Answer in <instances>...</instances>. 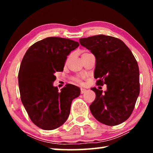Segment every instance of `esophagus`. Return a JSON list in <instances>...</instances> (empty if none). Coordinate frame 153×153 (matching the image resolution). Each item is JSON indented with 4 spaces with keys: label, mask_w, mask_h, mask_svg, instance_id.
I'll use <instances>...</instances> for the list:
<instances>
[{
    "label": "esophagus",
    "mask_w": 153,
    "mask_h": 153,
    "mask_svg": "<svg viewBox=\"0 0 153 153\" xmlns=\"http://www.w3.org/2000/svg\"><path fill=\"white\" fill-rule=\"evenodd\" d=\"M86 92V89H84V88H81V94H84Z\"/></svg>",
    "instance_id": "1"
}]
</instances>
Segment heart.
Masks as SVG:
<instances>
[{
	"label": "heart",
	"mask_w": 153,
	"mask_h": 153,
	"mask_svg": "<svg viewBox=\"0 0 153 153\" xmlns=\"http://www.w3.org/2000/svg\"><path fill=\"white\" fill-rule=\"evenodd\" d=\"M74 80H75V81H76V82H77V83H79V84H82V81L81 80V79L78 78V77H77V78H75Z\"/></svg>",
	"instance_id": "obj_1"
}]
</instances>
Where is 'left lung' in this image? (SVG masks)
<instances>
[{"label":"left lung","mask_w":153,"mask_h":153,"mask_svg":"<svg viewBox=\"0 0 153 153\" xmlns=\"http://www.w3.org/2000/svg\"><path fill=\"white\" fill-rule=\"evenodd\" d=\"M82 46L95 56L97 84L107 85V90L92 88L96 98L90 109L95 119L107 126H117L128 120L140 93L138 65L122 40L97 35L80 38Z\"/></svg>","instance_id":"left-lung-1"}]
</instances>
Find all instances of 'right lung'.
<instances>
[{"mask_svg":"<svg viewBox=\"0 0 153 153\" xmlns=\"http://www.w3.org/2000/svg\"><path fill=\"white\" fill-rule=\"evenodd\" d=\"M79 45L70 39L48 37L31 46L22 59L18 74L21 100L38 128L52 130L63 125L72 100L80 94L74 85L67 84L61 91L53 86L55 74L63 71L67 56Z\"/></svg>","mask_w":153,"mask_h":153,"instance_id":"obj_1","label":"right lung"}]
</instances>
